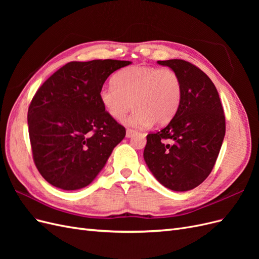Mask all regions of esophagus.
Instances as JSON below:
<instances>
[{
	"mask_svg": "<svg viewBox=\"0 0 259 259\" xmlns=\"http://www.w3.org/2000/svg\"><path fill=\"white\" fill-rule=\"evenodd\" d=\"M136 133V131L135 130H133V128H127L126 130V137L127 138H130V137H132L133 135H134Z\"/></svg>",
	"mask_w": 259,
	"mask_h": 259,
	"instance_id": "1",
	"label": "esophagus"
}]
</instances>
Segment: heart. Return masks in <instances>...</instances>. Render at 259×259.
Listing matches in <instances>:
<instances>
[{"instance_id": "1", "label": "heart", "mask_w": 259, "mask_h": 259, "mask_svg": "<svg viewBox=\"0 0 259 259\" xmlns=\"http://www.w3.org/2000/svg\"><path fill=\"white\" fill-rule=\"evenodd\" d=\"M183 96L182 80L175 70L153 66H132L117 73L114 83L101 86L99 98L108 113L116 120L133 106L128 123L146 126L168 123L176 114Z\"/></svg>"}]
</instances>
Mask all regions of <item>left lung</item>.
<instances>
[{"mask_svg": "<svg viewBox=\"0 0 259 259\" xmlns=\"http://www.w3.org/2000/svg\"><path fill=\"white\" fill-rule=\"evenodd\" d=\"M178 73L180 106L159 132L147 135L144 159L154 177L174 191L198 187L213 169L226 133L224 108L209 77L189 61L159 60Z\"/></svg>", "mask_w": 259, "mask_h": 259, "instance_id": "8db88e82", "label": "left lung"}]
</instances>
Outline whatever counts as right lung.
<instances>
[{"mask_svg":"<svg viewBox=\"0 0 259 259\" xmlns=\"http://www.w3.org/2000/svg\"><path fill=\"white\" fill-rule=\"evenodd\" d=\"M131 61H71L52 74L28 109L33 161L42 177L62 190L90 185L125 137L106 111L99 91L107 77Z\"/></svg>","mask_w":259,"mask_h":259,"instance_id":"add662e5","label":"right lung"}]
</instances>
